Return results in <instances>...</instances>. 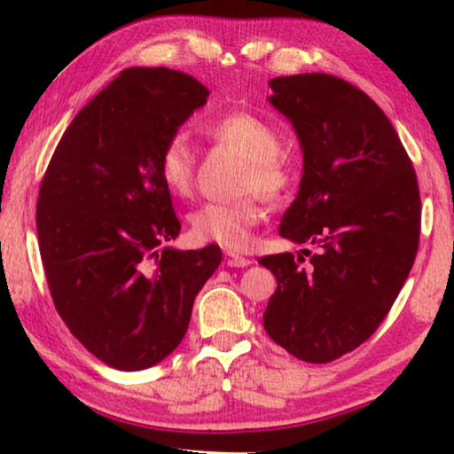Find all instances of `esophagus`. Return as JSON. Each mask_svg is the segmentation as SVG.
<instances>
[{
  "mask_svg": "<svg viewBox=\"0 0 454 454\" xmlns=\"http://www.w3.org/2000/svg\"><path fill=\"white\" fill-rule=\"evenodd\" d=\"M224 262H226V266H230V268H244V266H250L252 260L244 258V256H238V254H232V252H226Z\"/></svg>",
  "mask_w": 454,
  "mask_h": 454,
  "instance_id": "obj_1",
  "label": "esophagus"
}]
</instances>
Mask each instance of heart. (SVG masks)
<instances>
[{
  "instance_id": "obj_1",
  "label": "heart",
  "mask_w": 454,
  "mask_h": 454,
  "mask_svg": "<svg viewBox=\"0 0 454 454\" xmlns=\"http://www.w3.org/2000/svg\"><path fill=\"white\" fill-rule=\"evenodd\" d=\"M204 134L214 144L240 153L246 168L238 190L248 194L234 202H204L190 212V232L202 242L218 244L226 250H246L262 222L260 200L278 202L290 188V168L280 156V136L276 129L250 112H226L204 124ZM158 174L174 196L186 198L194 188L196 153L184 134L166 137L158 153Z\"/></svg>"
}]
</instances>
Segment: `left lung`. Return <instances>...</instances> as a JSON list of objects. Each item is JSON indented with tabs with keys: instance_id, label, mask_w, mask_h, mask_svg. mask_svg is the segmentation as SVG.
I'll return each mask as SVG.
<instances>
[{
	"instance_id": "1",
	"label": "left lung",
	"mask_w": 454,
	"mask_h": 454,
	"mask_svg": "<svg viewBox=\"0 0 454 454\" xmlns=\"http://www.w3.org/2000/svg\"><path fill=\"white\" fill-rule=\"evenodd\" d=\"M270 102L304 152L280 234L317 244L258 260L276 276L264 330L292 356L325 364L368 340L393 309L419 250L420 194L393 124L363 90L328 74L270 80Z\"/></svg>"
}]
</instances>
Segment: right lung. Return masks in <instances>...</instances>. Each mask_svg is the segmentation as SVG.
<instances>
[{
  "instance_id": "1",
  "label": "right lung",
  "mask_w": 454,
  "mask_h": 454,
  "mask_svg": "<svg viewBox=\"0 0 454 454\" xmlns=\"http://www.w3.org/2000/svg\"><path fill=\"white\" fill-rule=\"evenodd\" d=\"M210 91L168 67H129L61 136L40 186L37 240L53 306L118 371L164 360L186 334L220 246L180 252L158 153Z\"/></svg>"
}]
</instances>
